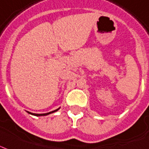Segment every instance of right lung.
<instances>
[{
    "label": "right lung",
    "mask_w": 149,
    "mask_h": 149,
    "mask_svg": "<svg viewBox=\"0 0 149 149\" xmlns=\"http://www.w3.org/2000/svg\"><path fill=\"white\" fill-rule=\"evenodd\" d=\"M59 109H60V108H58V109H57L54 110V111H52V112H47V113H43V114H36V113H32V112H28V113H29V114H31V115L36 116H42L49 115V114H51V113H53V112H57V111Z\"/></svg>",
    "instance_id": "1"
}]
</instances>
